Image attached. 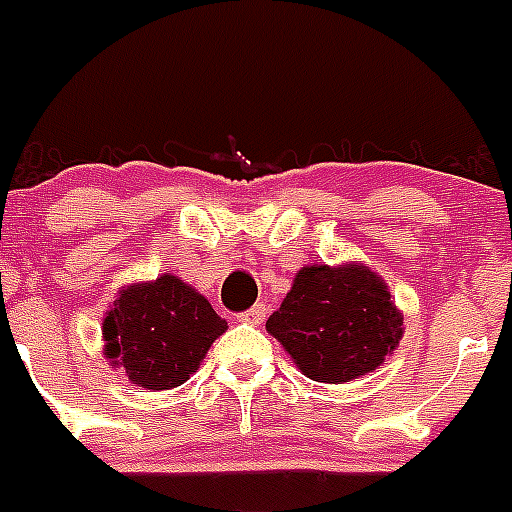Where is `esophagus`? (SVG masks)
I'll use <instances>...</instances> for the list:
<instances>
[{
    "label": "esophagus",
    "mask_w": 512,
    "mask_h": 512,
    "mask_svg": "<svg viewBox=\"0 0 512 512\" xmlns=\"http://www.w3.org/2000/svg\"><path fill=\"white\" fill-rule=\"evenodd\" d=\"M238 318L243 320V323H251V325H256V323H261V320L266 318V305H253V307H248L246 312H241V315H238Z\"/></svg>",
    "instance_id": "esophagus-1"
}]
</instances>
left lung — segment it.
Returning a JSON list of instances; mask_svg holds the SVG:
<instances>
[{
    "label": "left lung",
    "instance_id": "8db88e82",
    "mask_svg": "<svg viewBox=\"0 0 512 512\" xmlns=\"http://www.w3.org/2000/svg\"><path fill=\"white\" fill-rule=\"evenodd\" d=\"M266 330L305 377L343 384L374 372L402 338V312L364 264H312L297 271Z\"/></svg>",
    "mask_w": 512,
    "mask_h": 512
}]
</instances>
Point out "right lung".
<instances>
[{"instance_id": "right-lung-1", "label": "right lung", "mask_w": 512, "mask_h": 512, "mask_svg": "<svg viewBox=\"0 0 512 512\" xmlns=\"http://www.w3.org/2000/svg\"><path fill=\"white\" fill-rule=\"evenodd\" d=\"M225 330L228 323L197 289L164 274L120 289L102 323L104 356L135 387L171 390L187 382Z\"/></svg>"}]
</instances>
